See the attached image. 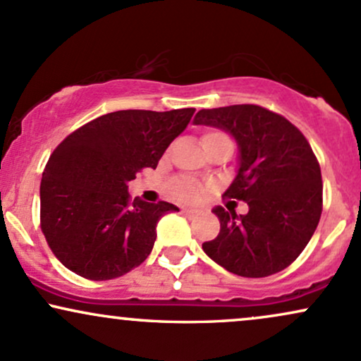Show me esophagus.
I'll return each instance as SVG.
<instances>
[{
    "label": "esophagus",
    "instance_id": "1",
    "mask_svg": "<svg viewBox=\"0 0 361 361\" xmlns=\"http://www.w3.org/2000/svg\"><path fill=\"white\" fill-rule=\"evenodd\" d=\"M181 212H183L185 215H188V217H195V215L198 214V210L197 209H190V207H183V209H181Z\"/></svg>",
    "mask_w": 361,
    "mask_h": 361
}]
</instances>
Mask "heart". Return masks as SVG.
<instances>
[{"instance_id":"heart-1","label":"heart","mask_w":361,"mask_h":361,"mask_svg":"<svg viewBox=\"0 0 361 361\" xmlns=\"http://www.w3.org/2000/svg\"><path fill=\"white\" fill-rule=\"evenodd\" d=\"M217 137H226V135L221 134V132H207L204 139H202V142H204V140L217 139ZM171 192H173V197H176L178 200L190 202V200H197V198L200 197V186L195 183L193 180L181 178V180H176L175 183H173Z\"/></svg>"}]
</instances>
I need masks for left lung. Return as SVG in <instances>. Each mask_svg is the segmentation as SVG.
<instances>
[{"label":"left lung","instance_id":"left-lung-1","mask_svg":"<svg viewBox=\"0 0 361 361\" xmlns=\"http://www.w3.org/2000/svg\"><path fill=\"white\" fill-rule=\"evenodd\" d=\"M195 126L221 128L238 144V171L224 197L246 202L247 214L215 207L221 233L202 244L227 271L261 279L304 251L322 212L321 168L307 139L279 114L258 105L204 109Z\"/></svg>","mask_w":361,"mask_h":361}]
</instances>
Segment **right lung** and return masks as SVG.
I'll list each match as a JSON object with an SVG mask.
<instances>
[{
	"label": "right lung",
	"instance_id": "add662e5",
	"mask_svg": "<svg viewBox=\"0 0 361 361\" xmlns=\"http://www.w3.org/2000/svg\"><path fill=\"white\" fill-rule=\"evenodd\" d=\"M195 109L118 110L68 135L42 173L40 224L56 258L90 280H111L139 267L152 251L168 202L128 195L142 168L156 169Z\"/></svg>",
	"mask_w": 361,
	"mask_h": 361
}]
</instances>
